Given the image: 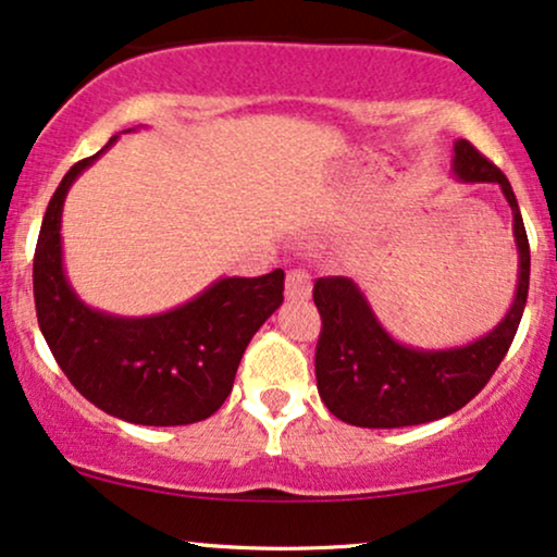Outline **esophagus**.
Returning <instances> with one entry per match:
<instances>
[{
  "instance_id": "esophagus-1",
  "label": "esophagus",
  "mask_w": 557,
  "mask_h": 557,
  "mask_svg": "<svg viewBox=\"0 0 557 557\" xmlns=\"http://www.w3.org/2000/svg\"><path fill=\"white\" fill-rule=\"evenodd\" d=\"M285 296L290 300H304L311 296V277L306 270H290L285 280Z\"/></svg>"
}]
</instances>
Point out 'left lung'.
<instances>
[{"label":"left lung","instance_id":"1","mask_svg":"<svg viewBox=\"0 0 557 557\" xmlns=\"http://www.w3.org/2000/svg\"><path fill=\"white\" fill-rule=\"evenodd\" d=\"M453 175L461 183H497L513 212L519 283L510 309L487 335L456 348H413L395 341L350 277H319L322 314L317 343V389L345 424L369 430L426 424L463 408L490 382L508 354L529 296V240L513 188L466 138L453 146Z\"/></svg>","mask_w":557,"mask_h":557}]
</instances>
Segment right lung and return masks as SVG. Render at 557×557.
Returning <instances> with one entry per match:
<instances>
[{
    "mask_svg": "<svg viewBox=\"0 0 557 557\" xmlns=\"http://www.w3.org/2000/svg\"><path fill=\"white\" fill-rule=\"evenodd\" d=\"M114 140L67 170L44 214L34 257L38 327L67 380L104 413L146 426L194 424L225 403L243 350L283 304L285 272L220 277L154 317H114L83 304L62 264V207L75 177Z\"/></svg>",
    "mask_w": 557,
    "mask_h": 557,
    "instance_id": "1",
    "label": "right lung"
}]
</instances>
